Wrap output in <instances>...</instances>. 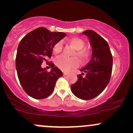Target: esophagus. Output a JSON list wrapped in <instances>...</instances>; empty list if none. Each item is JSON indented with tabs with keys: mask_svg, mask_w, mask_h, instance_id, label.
Wrapping results in <instances>:
<instances>
[{
	"mask_svg": "<svg viewBox=\"0 0 133 133\" xmlns=\"http://www.w3.org/2000/svg\"><path fill=\"white\" fill-rule=\"evenodd\" d=\"M68 72H63L64 76H66V75H68Z\"/></svg>",
	"mask_w": 133,
	"mask_h": 133,
	"instance_id": "obj_1",
	"label": "esophagus"
}]
</instances>
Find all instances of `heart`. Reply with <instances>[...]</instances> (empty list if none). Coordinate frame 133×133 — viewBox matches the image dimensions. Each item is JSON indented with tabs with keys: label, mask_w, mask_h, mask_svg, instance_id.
Masks as SVG:
<instances>
[{
	"label": "heart",
	"mask_w": 133,
	"mask_h": 133,
	"mask_svg": "<svg viewBox=\"0 0 133 133\" xmlns=\"http://www.w3.org/2000/svg\"><path fill=\"white\" fill-rule=\"evenodd\" d=\"M70 44L74 49L76 50V54L82 60L88 59L89 56V52L86 49H83L84 42L79 37H74L71 39ZM62 49V42L59 41L53 46V54L57 55L60 53ZM56 65L60 69L63 71H69L72 69L76 68L79 66V61L76 57L68 58L64 56L58 57L56 61Z\"/></svg>",
	"instance_id": "heart-1"
}]
</instances>
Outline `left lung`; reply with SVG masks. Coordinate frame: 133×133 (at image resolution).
<instances>
[{
	"mask_svg": "<svg viewBox=\"0 0 133 133\" xmlns=\"http://www.w3.org/2000/svg\"><path fill=\"white\" fill-rule=\"evenodd\" d=\"M82 34L89 38L92 47V57L77 75V81L71 85V91L82 100L92 99L99 95L110 81L112 68V57L108 42L92 30ZM85 76H84L83 75Z\"/></svg>",
	"mask_w": 133,
	"mask_h": 133,
	"instance_id": "1",
	"label": "left lung"
}]
</instances>
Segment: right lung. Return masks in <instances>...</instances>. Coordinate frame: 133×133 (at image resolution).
Instances as JSON below:
<instances>
[{
    "label": "right lung",
    "instance_id": "obj_1",
    "mask_svg": "<svg viewBox=\"0 0 133 133\" xmlns=\"http://www.w3.org/2000/svg\"><path fill=\"white\" fill-rule=\"evenodd\" d=\"M63 32H51L39 27L25 35L17 47L16 65L18 78L25 92L36 99L49 96L62 71L51 62V70L42 68V61L51 58L53 46L63 39Z\"/></svg>",
    "mask_w": 133,
    "mask_h": 133
}]
</instances>
